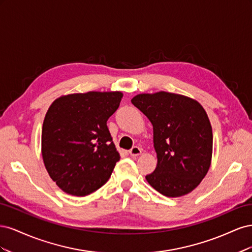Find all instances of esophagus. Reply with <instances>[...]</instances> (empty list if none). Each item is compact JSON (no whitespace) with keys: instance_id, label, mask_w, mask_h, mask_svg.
<instances>
[{"instance_id":"1","label":"esophagus","mask_w":252,"mask_h":252,"mask_svg":"<svg viewBox=\"0 0 252 252\" xmlns=\"http://www.w3.org/2000/svg\"><path fill=\"white\" fill-rule=\"evenodd\" d=\"M129 154H130L131 157H138L142 154V148H140L138 146H134L130 150H129Z\"/></svg>"}]
</instances>
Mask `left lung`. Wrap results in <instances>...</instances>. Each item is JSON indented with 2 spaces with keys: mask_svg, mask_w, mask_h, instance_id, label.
I'll return each instance as SVG.
<instances>
[{
  "mask_svg": "<svg viewBox=\"0 0 252 252\" xmlns=\"http://www.w3.org/2000/svg\"><path fill=\"white\" fill-rule=\"evenodd\" d=\"M131 103L151 122L158 164L146 180L168 197L191 192L207 174L212 158V128L193 98L159 91L141 94Z\"/></svg>",
  "mask_w": 252,
  "mask_h": 252,
  "instance_id": "obj_1",
  "label": "left lung"
}]
</instances>
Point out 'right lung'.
Returning a JSON list of instances; mask_svg holds the SVG:
<instances>
[{
  "mask_svg": "<svg viewBox=\"0 0 252 252\" xmlns=\"http://www.w3.org/2000/svg\"><path fill=\"white\" fill-rule=\"evenodd\" d=\"M120 91H89L58 97L42 128V157L49 177L64 192L85 196L110 178L120 154L107 127Z\"/></svg>",
  "mask_w": 252,
  "mask_h": 252,
  "instance_id": "obj_1",
  "label": "right lung"
}]
</instances>
